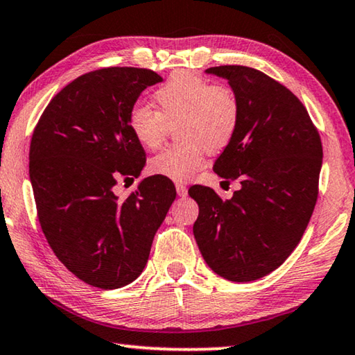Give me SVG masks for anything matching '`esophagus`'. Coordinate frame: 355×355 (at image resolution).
<instances>
[{"instance_id": "obj_1", "label": "esophagus", "mask_w": 355, "mask_h": 355, "mask_svg": "<svg viewBox=\"0 0 355 355\" xmlns=\"http://www.w3.org/2000/svg\"><path fill=\"white\" fill-rule=\"evenodd\" d=\"M176 191L179 196H187V187H185L184 184H176Z\"/></svg>"}]
</instances>
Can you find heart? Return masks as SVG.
<instances>
[{"instance_id": "1", "label": "heart", "mask_w": 355, "mask_h": 355, "mask_svg": "<svg viewBox=\"0 0 355 355\" xmlns=\"http://www.w3.org/2000/svg\"><path fill=\"white\" fill-rule=\"evenodd\" d=\"M157 110L148 104H134L128 115V128L140 146L149 151L165 141L168 129L176 126L181 143L149 160L155 176L185 182L206 162V149L218 153L232 141L240 123V104L227 87L214 85L189 71H178L155 90Z\"/></svg>"}]
</instances>
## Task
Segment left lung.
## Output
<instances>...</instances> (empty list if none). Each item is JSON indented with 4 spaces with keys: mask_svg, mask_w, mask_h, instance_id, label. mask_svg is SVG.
Listing matches in <instances>:
<instances>
[{
    "mask_svg": "<svg viewBox=\"0 0 355 355\" xmlns=\"http://www.w3.org/2000/svg\"><path fill=\"white\" fill-rule=\"evenodd\" d=\"M206 73L226 79L239 99V129L214 171L241 187L223 201L193 185V235L216 275L251 282L279 268L302 239L318 198L321 139L300 99L265 73L243 65Z\"/></svg>",
    "mask_w": 355,
    "mask_h": 355,
    "instance_id": "8db88e82",
    "label": "left lung"
}]
</instances>
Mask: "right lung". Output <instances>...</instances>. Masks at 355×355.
Wrapping results in <instances>:
<instances>
[{
	"instance_id": "1",
	"label": "right lung",
	"mask_w": 355,
	"mask_h": 355,
	"mask_svg": "<svg viewBox=\"0 0 355 355\" xmlns=\"http://www.w3.org/2000/svg\"><path fill=\"white\" fill-rule=\"evenodd\" d=\"M146 68L83 74L46 105L29 149L37 215L55 256L80 281L115 290L135 281L176 198L168 178L149 176L126 200L118 178H139L145 149L128 128L141 92L162 83Z\"/></svg>"
}]
</instances>
